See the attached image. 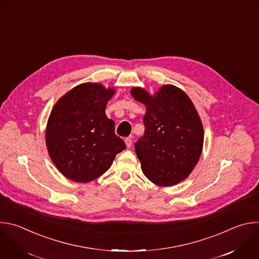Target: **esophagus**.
Returning a JSON list of instances; mask_svg holds the SVG:
<instances>
[{
	"label": "esophagus",
	"instance_id": "1",
	"mask_svg": "<svg viewBox=\"0 0 259 259\" xmlns=\"http://www.w3.org/2000/svg\"><path fill=\"white\" fill-rule=\"evenodd\" d=\"M132 141H133V140H132V137H131V136L125 138V143H126L127 147H130V146L132 145Z\"/></svg>",
	"mask_w": 259,
	"mask_h": 259
}]
</instances>
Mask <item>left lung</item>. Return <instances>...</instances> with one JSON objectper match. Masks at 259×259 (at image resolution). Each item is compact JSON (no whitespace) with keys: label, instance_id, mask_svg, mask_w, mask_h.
Segmentation results:
<instances>
[{"label":"left lung","instance_id":"1","mask_svg":"<svg viewBox=\"0 0 259 259\" xmlns=\"http://www.w3.org/2000/svg\"><path fill=\"white\" fill-rule=\"evenodd\" d=\"M131 95L146 106L144 134L134 144L143 174L159 186L178 184L196 165L203 145L202 123L191 100L169 84L153 97L140 88Z\"/></svg>","mask_w":259,"mask_h":259}]
</instances>
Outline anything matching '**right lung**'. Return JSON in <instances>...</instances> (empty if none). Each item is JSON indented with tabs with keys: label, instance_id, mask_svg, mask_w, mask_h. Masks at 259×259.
<instances>
[{
	"label": "right lung",
	"instance_id": "right-lung-1",
	"mask_svg": "<svg viewBox=\"0 0 259 259\" xmlns=\"http://www.w3.org/2000/svg\"><path fill=\"white\" fill-rule=\"evenodd\" d=\"M99 83H83L67 93L55 105L49 118L46 141L49 154L68 179L93 181L113 163L117 153L126 148L115 134V122L106 115L114 96Z\"/></svg>",
	"mask_w": 259,
	"mask_h": 259
}]
</instances>
